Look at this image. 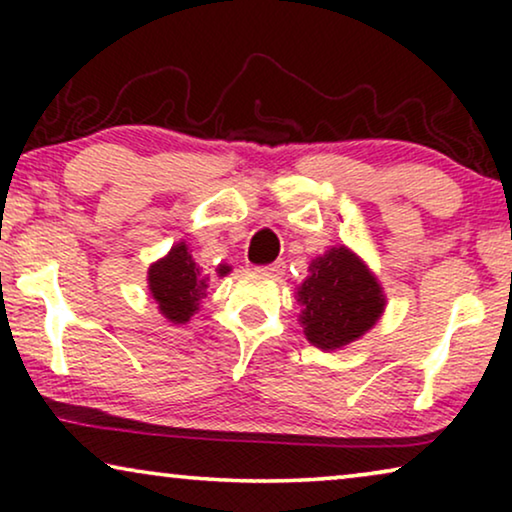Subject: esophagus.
Here are the masks:
<instances>
[{"label":"esophagus","instance_id":"esophagus-1","mask_svg":"<svg viewBox=\"0 0 512 512\" xmlns=\"http://www.w3.org/2000/svg\"><path fill=\"white\" fill-rule=\"evenodd\" d=\"M284 270H286V263H284V261H275L272 265H265V268H263L265 275H268V277H275V279L282 277V275H284Z\"/></svg>","mask_w":512,"mask_h":512}]
</instances>
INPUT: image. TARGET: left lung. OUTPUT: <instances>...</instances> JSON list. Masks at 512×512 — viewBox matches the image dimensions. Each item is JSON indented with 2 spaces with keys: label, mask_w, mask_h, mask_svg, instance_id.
<instances>
[{
  "label": "left lung",
  "mask_w": 512,
  "mask_h": 512,
  "mask_svg": "<svg viewBox=\"0 0 512 512\" xmlns=\"http://www.w3.org/2000/svg\"><path fill=\"white\" fill-rule=\"evenodd\" d=\"M298 321L305 338L321 352H333L359 340L387 307L380 279L345 244L312 258L310 275L296 286Z\"/></svg>",
  "instance_id": "1"
}]
</instances>
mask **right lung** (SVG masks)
<instances>
[{"mask_svg": "<svg viewBox=\"0 0 512 512\" xmlns=\"http://www.w3.org/2000/svg\"><path fill=\"white\" fill-rule=\"evenodd\" d=\"M233 270L230 265H219L216 275L226 277ZM151 298L156 300L158 312L170 324H186L200 310L202 298H207L209 275L195 263L186 242H177L163 258L149 265L146 272Z\"/></svg>", "mask_w": 512, "mask_h": 512, "instance_id": "1", "label": "right lung"}]
</instances>
